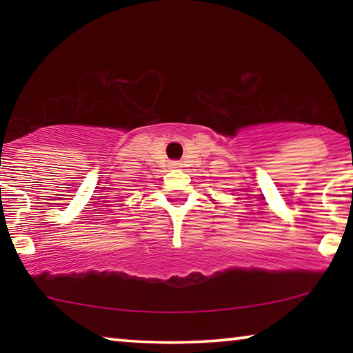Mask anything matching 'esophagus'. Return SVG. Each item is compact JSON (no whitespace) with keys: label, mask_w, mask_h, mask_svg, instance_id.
Returning <instances> with one entry per match:
<instances>
[{"label":"esophagus","mask_w":353,"mask_h":353,"mask_svg":"<svg viewBox=\"0 0 353 353\" xmlns=\"http://www.w3.org/2000/svg\"><path fill=\"white\" fill-rule=\"evenodd\" d=\"M178 165H180V163H178V162H172V167H178Z\"/></svg>","instance_id":"1"}]
</instances>
